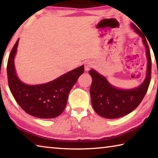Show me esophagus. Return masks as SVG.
I'll list each match as a JSON object with an SVG mask.
<instances>
[{"label":"esophagus","instance_id":"obj_1","mask_svg":"<svg viewBox=\"0 0 158 158\" xmlns=\"http://www.w3.org/2000/svg\"><path fill=\"white\" fill-rule=\"evenodd\" d=\"M93 62H91V61H88V62H86L84 64V69L85 71L89 70V69L91 68H93Z\"/></svg>","mask_w":158,"mask_h":158}]
</instances>
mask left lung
Returning a JSON list of instances; mask_svg holds the SVG:
<instances>
[{
    "label": "left lung",
    "instance_id": "8db88e82",
    "mask_svg": "<svg viewBox=\"0 0 158 158\" xmlns=\"http://www.w3.org/2000/svg\"><path fill=\"white\" fill-rule=\"evenodd\" d=\"M132 28L142 37L146 48L148 58L147 75L140 86L130 90H121L114 87L105 77L94 69L89 74L93 78L90 89L91 102L95 111L100 116L106 118H116L130 114L139 105L148 90L151 77V57L146 39L141 31L135 24Z\"/></svg>",
    "mask_w": 158,
    "mask_h": 158
}]
</instances>
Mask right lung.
Segmentation results:
<instances>
[{"instance_id":"add662e5","label":"right lung","mask_w":158,"mask_h":158,"mask_svg":"<svg viewBox=\"0 0 158 158\" xmlns=\"http://www.w3.org/2000/svg\"><path fill=\"white\" fill-rule=\"evenodd\" d=\"M19 40L10 53L7 65L8 85L13 97L21 109L31 116L40 118L58 116L65 108L72 88L84 73V66L74 69L47 84L26 85L19 79L14 65Z\"/></svg>"}]
</instances>
